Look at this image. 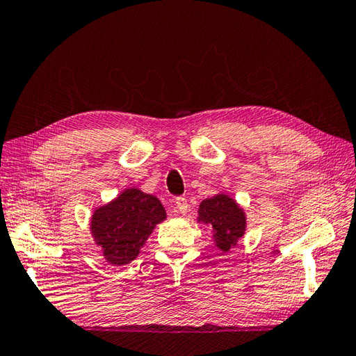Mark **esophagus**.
I'll list each match as a JSON object with an SVG mask.
<instances>
[{
	"instance_id": "esophagus-1",
	"label": "esophagus",
	"mask_w": 356,
	"mask_h": 356,
	"mask_svg": "<svg viewBox=\"0 0 356 356\" xmlns=\"http://www.w3.org/2000/svg\"><path fill=\"white\" fill-rule=\"evenodd\" d=\"M175 206L179 213H186L187 209H189V203H187V200L184 197H178L175 200Z\"/></svg>"
}]
</instances>
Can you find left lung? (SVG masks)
<instances>
[{"label":"left lung","instance_id":"8db88e82","mask_svg":"<svg viewBox=\"0 0 356 356\" xmlns=\"http://www.w3.org/2000/svg\"><path fill=\"white\" fill-rule=\"evenodd\" d=\"M197 221L211 227L213 245L221 252H229L246 231L243 207L225 192L201 201Z\"/></svg>","mask_w":356,"mask_h":356}]
</instances>
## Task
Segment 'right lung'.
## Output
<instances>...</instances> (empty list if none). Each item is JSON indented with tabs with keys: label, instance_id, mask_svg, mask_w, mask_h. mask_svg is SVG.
Wrapping results in <instances>:
<instances>
[{
	"label": "right lung",
	"instance_id": "obj_1",
	"mask_svg": "<svg viewBox=\"0 0 356 356\" xmlns=\"http://www.w3.org/2000/svg\"><path fill=\"white\" fill-rule=\"evenodd\" d=\"M165 218L164 206L155 195L129 187L96 207L90 229L104 259L113 266H122L139 256L153 229Z\"/></svg>",
	"mask_w": 356,
	"mask_h": 356
}]
</instances>
